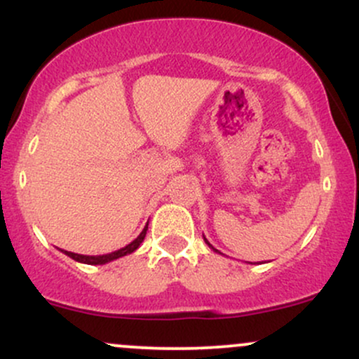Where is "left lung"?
<instances>
[{
	"label": "left lung",
	"instance_id": "obj_1",
	"mask_svg": "<svg viewBox=\"0 0 359 359\" xmlns=\"http://www.w3.org/2000/svg\"><path fill=\"white\" fill-rule=\"evenodd\" d=\"M204 241H205V243H208V245H209V248H212V250H214V251H216V253H221V251H217V250H216V248H214V246H212V245H211V243H209V241H208V240H205V238H204Z\"/></svg>",
	"mask_w": 359,
	"mask_h": 359
}]
</instances>
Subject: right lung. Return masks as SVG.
Wrapping results in <instances>:
<instances>
[{
	"mask_svg": "<svg viewBox=\"0 0 359 359\" xmlns=\"http://www.w3.org/2000/svg\"><path fill=\"white\" fill-rule=\"evenodd\" d=\"M147 229H148V222H147L145 228H143V231L138 234V238H135V240L131 241L130 245H126L125 248H119L118 251H113V253H106V255H79V253H72V251H65V250H60V251H62V253L67 255V257H71L72 259H76V262L86 263V265H106V263L113 262V259L126 257V255H131V253H133V251H137L138 246L142 245L143 240H145Z\"/></svg>",
	"mask_w": 359,
	"mask_h": 359,
	"instance_id": "1",
	"label": "right lung"
}]
</instances>
